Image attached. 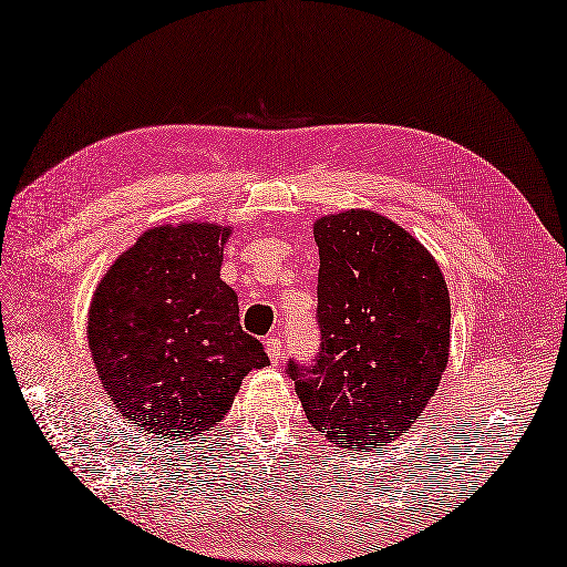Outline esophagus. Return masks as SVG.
<instances>
[{"instance_id":"obj_1","label":"esophagus","mask_w":567,"mask_h":567,"mask_svg":"<svg viewBox=\"0 0 567 567\" xmlns=\"http://www.w3.org/2000/svg\"><path fill=\"white\" fill-rule=\"evenodd\" d=\"M265 347H267V355H269V361L276 365L284 358V343H281V339L279 337H269L267 341H265Z\"/></svg>"}]
</instances>
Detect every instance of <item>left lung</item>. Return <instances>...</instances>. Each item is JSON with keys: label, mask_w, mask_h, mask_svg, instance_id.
<instances>
[{"label": "left lung", "mask_w": 567, "mask_h": 567, "mask_svg": "<svg viewBox=\"0 0 567 567\" xmlns=\"http://www.w3.org/2000/svg\"><path fill=\"white\" fill-rule=\"evenodd\" d=\"M320 355L288 363L315 431L365 452L416 423L450 358V293L433 255L388 216L315 220Z\"/></svg>", "instance_id": "obj_1"}]
</instances>
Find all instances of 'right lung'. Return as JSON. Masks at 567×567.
<instances>
[{"instance_id":"obj_1","label":"right lung","mask_w":567,"mask_h":567,"mask_svg":"<svg viewBox=\"0 0 567 567\" xmlns=\"http://www.w3.org/2000/svg\"><path fill=\"white\" fill-rule=\"evenodd\" d=\"M228 238L206 220L148 228L91 298L89 349L110 402L165 443L212 431L247 372L269 363L220 281Z\"/></svg>"}]
</instances>
